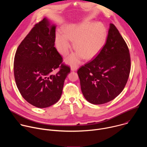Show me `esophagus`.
<instances>
[{
	"mask_svg": "<svg viewBox=\"0 0 147 147\" xmlns=\"http://www.w3.org/2000/svg\"><path fill=\"white\" fill-rule=\"evenodd\" d=\"M78 69V65H73L71 67V71H77Z\"/></svg>",
	"mask_w": 147,
	"mask_h": 147,
	"instance_id": "obj_1",
	"label": "esophagus"
}]
</instances>
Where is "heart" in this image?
<instances>
[{
    "label": "heart",
    "instance_id": "heart-1",
    "mask_svg": "<svg viewBox=\"0 0 147 147\" xmlns=\"http://www.w3.org/2000/svg\"><path fill=\"white\" fill-rule=\"evenodd\" d=\"M107 31L101 23L86 22L79 25H70L65 29V34L58 32L56 35V45L58 51L63 56L71 49V41L77 51L66 59L68 64L75 65L83 57L91 60L96 56L106 43Z\"/></svg>",
    "mask_w": 147,
    "mask_h": 147
}]
</instances>
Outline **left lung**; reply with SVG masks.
<instances>
[{"instance_id":"8db88e82","label":"left lung","mask_w":147,"mask_h":147,"mask_svg":"<svg viewBox=\"0 0 147 147\" xmlns=\"http://www.w3.org/2000/svg\"><path fill=\"white\" fill-rule=\"evenodd\" d=\"M130 66L128 47L115 26L110 24L102 51L77 71L84 96L94 105L114 99L126 84Z\"/></svg>"}]
</instances>
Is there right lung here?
Returning <instances> with one entry per match:
<instances>
[{
    "instance_id": "1",
    "label": "right lung",
    "mask_w": 147,
    "mask_h": 147,
    "mask_svg": "<svg viewBox=\"0 0 147 147\" xmlns=\"http://www.w3.org/2000/svg\"><path fill=\"white\" fill-rule=\"evenodd\" d=\"M56 26L44 18L19 45L14 60V74L22 96L32 105L45 108L60 98L70 72L55 46ZM57 68V73L55 70Z\"/></svg>"
}]
</instances>
